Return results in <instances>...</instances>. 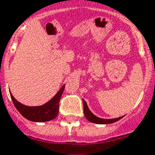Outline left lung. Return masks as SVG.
<instances>
[{
    "mask_svg": "<svg viewBox=\"0 0 155 155\" xmlns=\"http://www.w3.org/2000/svg\"><path fill=\"white\" fill-rule=\"evenodd\" d=\"M83 100L84 104V116L85 117L88 119V121H90V122H93V123H96V124H110V123H113V122H116L118 120H120L121 118H122V117H117V118H113V119H104L100 118V117H96L94 114H93L92 112L89 110V108L88 107V105H87L86 102Z\"/></svg>",
    "mask_w": 155,
    "mask_h": 155,
    "instance_id": "1",
    "label": "left lung"
}]
</instances>
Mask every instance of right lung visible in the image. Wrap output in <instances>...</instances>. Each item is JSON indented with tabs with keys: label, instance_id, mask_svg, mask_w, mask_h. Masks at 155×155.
Returning <instances> with one entry per match:
<instances>
[{
	"label": "right lung",
	"instance_id": "1",
	"mask_svg": "<svg viewBox=\"0 0 155 155\" xmlns=\"http://www.w3.org/2000/svg\"><path fill=\"white\" fill-rule=\"evenodd\" d=\"M64 89L65 84L61 88L60 90L51 100H49L43 105L35 107L24 105L14 98L11 93L10 92V94L14 105L24 117L35 122H44L56 118L59 112V103Z\"/></svg>",
	"mask_w": 155,
	"mask_h": 155
}]
</instances>
